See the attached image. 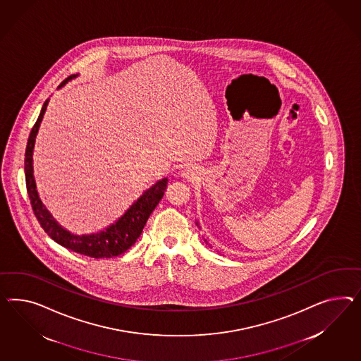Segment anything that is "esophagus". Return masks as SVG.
Here are the masks:
<instances>
[{
    "mask_svg": "<svg viewBox=\"0 0 361 361\" xmlns=\"http://www.w3.org/2000/svg\"><path fill=\"white\" fill-rule=\"evenodd\" d=\"M180 175L185 180H193L198 175V171L195 169V166H186L181 169Z\"/></svg>",
    "mask_w": 361,
    "mask_h": 361,
    "instance_id": "obj_1",
    "label": "esophagus"
}]
</instances>
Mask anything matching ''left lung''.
I'll list each match as a JSON object with an SVG mask.
<instances>
[{"label":"left lung","instance_id":"obj_1","mask_svg":"<svg viewBox=\"0 0 361 361\" xmlns=\"http://www.w3.org/2000/svg\"><path fill=\"white\" fill-rule=\"evenodd\" d=\"M195 224H197V226H198V228H201V227H200V224H198V222H197V221H195ZM206 243H207V240H205Z\"/></svg>","mask_w":361,"mask_h":361}]
</instances>
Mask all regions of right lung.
Wrapping results in <instances>:
<instances>
[{"instance_id":"1","label":"right lung","mask_w":361,"mask_h":361,"mask_svg":"<svg viewBox=\"0 0 361 361\" xmlns=\"http://www.w3.org/2000/svg\"><path fill=\"white\" fill-rule=\"evenodd\" d=\"M76 78L78 75L69 76L66 81H63L59 85V88L64 87L72 78ZM49 102V98L43 104L39 117L30 133L26 154H25L26 188H27L30 202L32 206L34 214L51 239H54L56 243L68 248L73 252L90 256L94 259L114 257L126 252L127 250L137 242V238L140 236L146 226L149 215L155 210L156 206L159 205L160 200L163 198L168 185V178L164 177L163 180H159L149 189H147L146 192H143V195L127 209L125 214L119 216L114 224L107 226L105 230L92 233V234L78 235L71 233L61 224H59L58 221L47 210V207L43 205L39 198V193L37 190L35 177H34L32 154H34V146H35V137L38 135L40 123L47 110Z\"/></svg>"}]
</instances>
